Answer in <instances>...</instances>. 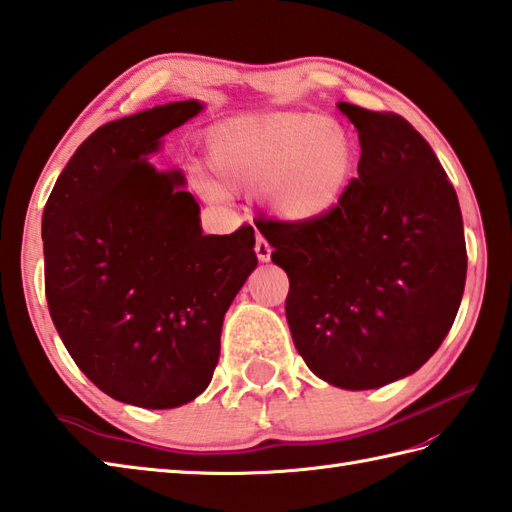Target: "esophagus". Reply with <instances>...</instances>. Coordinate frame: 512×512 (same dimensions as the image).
I'll list each match as a JSON object with an SVG mask.
<instances>
[{
    "instance_id": "1",
    "label": "esophagus",
    "mask_w": 512,
    "mask_h": 512,
    "mask_svg": "<svg viewBox=\"0 0 512 512\" xmlns=\"http://www.w3.org/2000/svg\"><path fill=\"white\" fill-rule=\"evenodd\" d=\"M256 256H258V260L260 263H267V260L271 258V245L265 241L263 236H256Z\"/></svg>"
}]
</instances>
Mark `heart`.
<instances>
[{
	"mask_svg": "<svg viewBox=\"0 0 512 512\" xmlns=\"http://www.w3.org/2000/svg\"><path fill=\"white\" fill-rule=\"evenodd\" d=\"M352 144L331 118L269 113L219 127L210 138V164L234 188L263 190L271 210L291 221H309L331 210L352 173ZM208 197L221 188L201 179Z\"/></svg>",
	"mask_w": 512,
	"mask_h": 512,
	"instance_id": "1",
	"label": "heart"
}]
</instances>
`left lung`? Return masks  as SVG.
Segmentation results:
<instances>
[{
    "label": "left lung",
    "instance_id": "1",
    "mask_svg": "<svg viewBox=\"0 0 512 512\" xmlns=\"http://www.w3.org/2000/svg\"><path fill=\"white\" fill-rule=\"evenodd\" d=\"M357 177L322 217L256 227L287 271L293 344L317 377L372 390L416 372L456 320L467 280L458 195L429 142L392 111L348 102Z\"/></svg>",
    "mask_w": 512,
    "mask_h": 512
}]
</instances>
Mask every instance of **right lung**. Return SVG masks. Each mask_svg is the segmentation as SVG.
Instances as JSON below:
<instances>
[{
	"mask_svg": "<svg viewBox=\"0 0 512 512\" xmlns=\"http://www.w3.org/2000/svg\"><path fill=\"white\" fill-rule=\"evenodd\" d=\"M199 111L184 100L102 124L43 210L45 298L67 352L111 399L149 410L208 388L225 311L258 265L252 225L203 236L181 173L146 160Z\"/></svg>",
	"mask_w": 512,
	"mask_h": 512,
	"instance_id": "1",
	"label": "right lung"
}]
</instances>
